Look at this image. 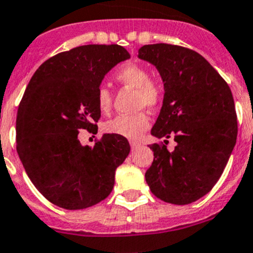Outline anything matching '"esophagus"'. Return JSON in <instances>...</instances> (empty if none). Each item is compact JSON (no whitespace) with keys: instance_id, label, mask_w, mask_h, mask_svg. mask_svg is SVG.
Here are the masks:
<instances>
[{"instance_id":"obj_1","label":"esophagus","mask_w":253,"mask_h":253,"mask_svg":"<svg viewBox=\"0 0 253 253\" xmlns=\"http://www.w3.org/2000/svg\"><path fill=\"white\" fill-rule=\"evenodd\" d=\"M129 146H131L132 151H133V149L138 148V147H139V142H137V141H129Z\"/></svg>"}]
</instances>
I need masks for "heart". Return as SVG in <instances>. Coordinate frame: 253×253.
<instances>
[{
    "mask_svg": "<svg viewBox=\"0 0 253 253\" xmlns=\"http://www.w3.org/2000/svg\"><path fill=\"white\" fill-rule=\"evenodd\" d=\"M115 79L120 84L136 90V102L138 107L156 109L163 101V86L158 80L149 78V72L143 65L127 63L117 69ZM96 105L102 114H107L111 110L112 94L106 86H100L96 90ZM149 125V116L141 111L131 115H119L107 121L104 125V129L107 133L137 139L148 129Z\"/></svg>",
    "mask_w": 253,
    "mask_h": 253,
    "instance_id": "obj_1",
    "label": "heart"
}]
</instances>
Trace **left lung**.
I'll return each instance as SVG.
<instances>
[{
    "mask_svg": "<svg viewBox=\"0 0 253 253\" xmlns=\"http://www.w3.org/2000/svg\"><path fill=\"white\" fill-rule=\"evenodd\" d=\"M138 58L158 69L166 91L151 133L174 137L176 142L171 152L163 143L149 146L154 159L146 181L158 199L190 204L214 188L236 143L231 90L209 61L192 49L148 44L139 48Z\"/></svg>",
    "mask_w": 253,
    "mask_h": 253,
    "instance_id": "obj_1",
    "label": "left lung"
}]
</instances>
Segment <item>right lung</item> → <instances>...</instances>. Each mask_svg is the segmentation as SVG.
Segmentation results:
<instances>
[{"label": "right lung", "mask_w": 253, "mask_h": 253, "mask_svg": "<svg viewBox=\"0 0 253 253\" xmlns=\"http://www.w3.org/2000/svg\"><path fill=\"white\" fill-rule=\"evenodd\" d=\"M128 58L119 44L77 46L44 61L27 85L17 111V153L34 186L56 207L86 209L112 192L128 141L106 133L91 148L83 147L78 134L97 133L96 90L106 73Z\"/></svg>", "instance_id": "right-lung-1"}]
</instances>
